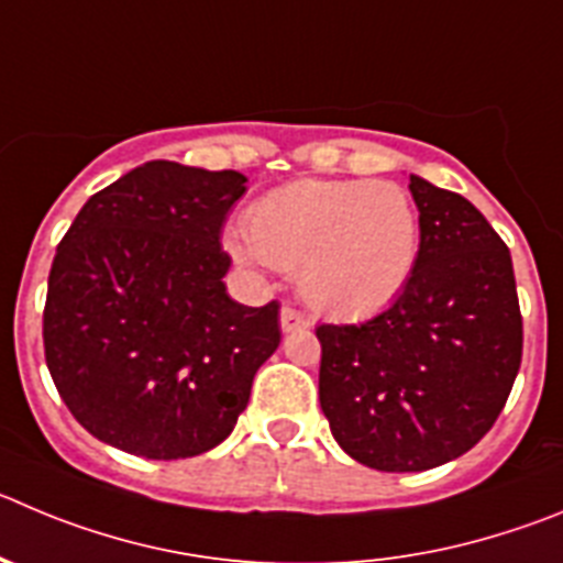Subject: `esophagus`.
<instances>
[{
    "label": "esophagus",
    "mask_w": 563,
    "mask_h": 563,
    "mask_svg": "<svg viewBox=\"0 0 563 563\" xmlns=\"http://www.w3.org/2000/svg\"><path fill=\"white\" fill-rule=\"evenodd\" d=\"M301 329H309V318L303 312H298L296 307H282V332H301Z\"/></svg>",
    "instance_id": "1"
}]
</instances>
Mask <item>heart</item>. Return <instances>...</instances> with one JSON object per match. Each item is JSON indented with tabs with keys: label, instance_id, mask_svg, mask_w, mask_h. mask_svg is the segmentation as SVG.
I'll return each instance as SVG.
<instances>
[{
	"label": "heart",
	"instance_id": "b5f03b06",
	"mask_svg": "<svg viewBox=\"0 0 563 563\" xmlns=\"http://www.w3.org/2000/svg\"><path fill=\"white\" fill-rule=\"evenodd\" d=\"M229 251L245 265L296 273L309 307L329 318H368L399 298L419 260V214L390 180L303 178L247 211V236Z\"/></svg>",
	"mask_w": 563,
	"mask_h": 563
}]
</instances>
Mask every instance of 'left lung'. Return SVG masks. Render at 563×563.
I'll return each mask as SVG.
<instances>
[{"instance_id": "left-lung-1", "label": "left lung", "mask_w": 563, "mask_h": 563, "mask_svg": "<svg viewBox=\"0 0 563 563\" xmlns=\"http://www.w3.org/2000/svg\"><path fill=\"white\" fill-rule=\"evenodd\" d=\"M419 260L365 323H323L318 394L334 441L376 472H424L494 427L522 363L510 251L463 195L410 175Z\"/></svg>"}]
</instances>
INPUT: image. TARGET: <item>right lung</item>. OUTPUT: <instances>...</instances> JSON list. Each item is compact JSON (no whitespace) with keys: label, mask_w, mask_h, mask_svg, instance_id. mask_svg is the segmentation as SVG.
<instances>
[{"label":"right lung","mask_w":563,"mask_h":563,"mask_svg":"<svg viewBox=\"0 0 563 563\" xmlns=\"http://www.w3.org/2000/svg\"><path fill=\"white\" fill-rule=\"evenodd\" d=\"M234 169L147 162L77 211L55 251L44 354L60 399L102 443L147 461L214 450L278 349V303L225 292L220 229Z\"/></svg>","instance_id":"right-lung-1"}]
</instances>
